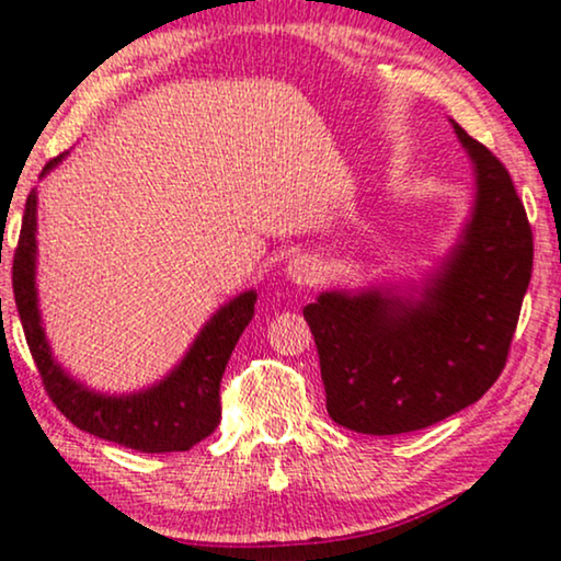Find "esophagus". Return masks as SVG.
I'll use <instances>...</instances> for the list:
<instances>
[{"mask_svg": "<svg viewBox=\"0 0 561 561\" xmlns=\"http://www.w3.org/2000/svg\"><path fill=\"white\" fill-rule=\"evenodd\" d=\"M286 278L294 283V286H312L320 278V267L312 256L299 254L294 256L291 262L286 265Z\"/></svg>", "mask_w": 561, "mask_h": 561, "instance_id": "esophagus-1", "label": "esophagus"}]
</instances>
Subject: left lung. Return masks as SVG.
<instances>
[{"label":"left lung","instance_id":"obj_1","mask_svg":"<svg viewBox=\"0 0 561 561\" xmlns=\"http://www.w3.org/2000/svg\"><path fill=\"white\" fill-rule=\"evenodd\" d=\"M454 125L476 202L420 286L322 291L305 307L333 423L365 436L423 431L476 404L506 365L533 273V233L512 178Z\"/></svg>","mask_w":561,"mask_h":561}]
</instances>
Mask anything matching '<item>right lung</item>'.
I'll return each mask as SVG.
<instances>
[{"mask_svg": "<svg viewBox=\"0 0 561 561\" xmlns=\"http://www.w3.org/2000/svg\"><path fill=\"white\" fill-rule=\"evenodd\" d=\"M68 157L46 162L42 178ZM36 191L25 199L23 228L12 262V291L25 341L57 410L91 436L144 454L188 451L220 425V380L243 328L254 318L256 291H243L204 322L183 359L160 383L134 393H102L83 386L51 354L36 291Z\"/></svg>", "mask_w": 561, "mask_h": 561, "instance_id": "1", "label": "right lung"}]
</instances>
